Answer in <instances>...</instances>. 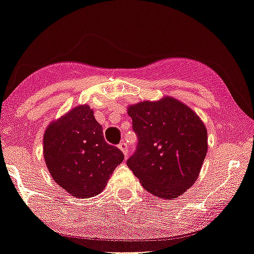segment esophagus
<instances>
[{
    "label": "esophagus",
    "mask_w": 254,
    "mask_h": 254,
    "mask_svg": "<svg viewBox=\"0 0 254 254\" xmlns=\"http://www.w3.org/2000/svg\"><path fill=\"white\" fill-rule=\"evenodd\" d=\"M119 148L123 151L124 156L127 157V142L121 141V142L119 143Z\"/></svg>",
    "instance_id": "1"
}]
</instances>
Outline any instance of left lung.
Wrapping results in <instances>:
<instances>
[{"label":"left lung","instance_id":"1","mask_svg":"<svg viewBox=\"0 0 254 254\" xmlns=\"http://www.w3.org/2000/svg\"><path fill=\"white\" fill-rule=\"evenodd\" d=\"M138 137L127 164L146 190L176 198L194 185L207 151V133L195 112L173 98L127 109Z\"/></svg>","mask_w":254,"mask_h":254}]
</instances>
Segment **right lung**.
Returning <instances> with one entry per match:
<instances>
[{
	"mask_svg": "<svg viewBox=\"0 0 254 254\" xmlns=\"http://www.w3.org/2000/svg\"><path fill=\"white\" fill-rule=\"evenodd\" d=\"M43 153L57 184L75 197L89 198L103 191L124 155L105 141L103 127L88 105L77 106L48 127Z\"/></svg>",
	"mask_w": 254,
	"mask_h": 254,
	"instance_id": "1",
	"label": "right lung"
}]
</instances>
